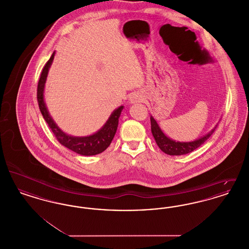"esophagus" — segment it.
Masks as SVG:
<instances>
[{
  "label": "esophagus",
  "mask_w": 249,
  "mask_h": 249,
  "mask_svg": "<svg viewBox=\"0 0 249 249\" xmlns=\"http://www.w3.org/2000/svg\"><path fill=\"white\" fill-rule=\"evenodd\" d=\"M140 100H141V97H140L139 95L136 94V93H134V94L131 95V97H130V104H135V103L139 102Z\"/></svg>",
  "instance_id": "34e87169"
}]
</instances>
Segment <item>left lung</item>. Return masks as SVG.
I'll return each mask as SVG.
<instances>
[{
    "label": "left lung",
    "instance_id": "1",
    "mask_svg": "<svg viewBox=\"0 0 249 249\" xmlns=\"http://www.w3.org/2000/svg\"><path fill=\"white\" fill-rule=\"evenodd\" d=\"M151 121V131L154 136L155 141L161 151L168 155L172 156H179V155L188 154L201 146L203 142H205L214 131V129L211 130L208 134L204 135L198 140H195L193 142H176L170 138H168L165 134L160 129L158 123L153 119V117H150Z\"/></svg>",
    "mask_w": 249,
    "mask_h": 249
}]
</instances>
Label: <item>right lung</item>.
I'll return each mask as SVG.
<instances>
[{
    "instance_id": "obj_1",
    "label": "right lung",
    "mask_w": 249,
    "mask_h": 249,
    "mask_svg": "<svg viewBox=\"0 0 249 249\" xmlns=\"http://www.w3.org/2000/svg\"><path fill=\"white\" fill-rule=\"evenodd\" d=\"M54 55L55 52L52 54L50 59H48V62L45 64L37 86V101L43 118L47 121L48 127L51 129L57 140L65 147L71 149V151H74L77 154L83 156L100 154L104 152L110 145L116 134L119 125V117L123 107L116 109L107 120L105 126L92 135L87 137H72L64 133L62 130L59 129V127L55 124L53 119L49 116L48 109L44 102V88L47 80L49 67L54 59Z\"/></svg>"
}]
</instances>
